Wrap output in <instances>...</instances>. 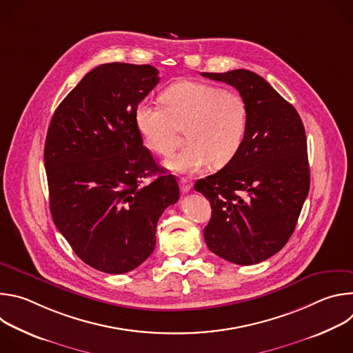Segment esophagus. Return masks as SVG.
I'll list each match as a JSON object with an SVG mask.
<instances>
[{
	"label": "esophagus",
	"mask_w": 353,
	"mask_h": 353,
	"mask_svg": "<svg viewBox=\"0 0 353 353\" xmlns=\"http://www.w3.org/2000/svg\"><path fill=\"white\" fill-rule=\"evenodd\" d=\"M179 183H180V188H181L183 192H188V191L191 190V187H192V184L190 183V180L185 179V177H181Z\"/></svg>",
	"instance_id": "esophagus-1"
}]
</instances>
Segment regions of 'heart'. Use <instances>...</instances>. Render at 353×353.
Returning a JSON list of instances; mask_svg holds the SVG:
<instances>
[{"mask_svg": "<svg viewBox=\"0 0 353 353\" xmlns=\"http://www.w3.org/2000/svg\"><path fill=\"white\" fill-rule=\"evenodd\" d=\"M162 105L142 102L134 121L145 145L159 155H170L179 145L180 130L187 146L165 166L176 173H196L211 162L229 163L243 146L248 130V106L236 90L218 85L181 81L161 96Z\"/></svg>", "mask_w": 353, "mask_h": 353, "instance_id": "obj_1", "label": "heart"}]
</instances>
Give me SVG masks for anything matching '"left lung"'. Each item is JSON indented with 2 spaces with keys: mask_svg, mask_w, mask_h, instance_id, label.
I'll return each mask as SVG.
<instances>
[{
  "mask_svg": "<svg viewBox=\"0 0 353 353\" xmlns=\"http://www.w3.org/2000/svg\"><path fill=\"white\" fill-rule=\"evenodd\" d=\"M201 75L232 85L245 99L248 130L239 154L195 183L210 199L208 248L239 264H259L288 243L310 188L307 141L296 109L248 70Z\"/></svg>",
  "mask_w": 353,
  "mask_h": 353,
  "instance_id": "8db88e82",
  "label": "left lung"
}]
</instances>
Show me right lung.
Masks as SVG:
<instances>
[{
    "label": "right lung",
    "instance_id": "right-lung-1",
    "mask_svg": "<svg viewBox=\"0 0 353 353\" xmlns=\"http://www.w3.org/2000/svg\"><path fill=\"white\" fill-rule=\"evenodd\" d=\"M158 74L146 64L99 65L48 125L44 168L53 221L75 254L102 272H128L152 254L158 221L180 196L174 176L159 170L134 121ZM149 175L157 177L142 186Z\"/></svg>",
    "mask_w": 353,
    "mask_h": 353
}]
</instances>
